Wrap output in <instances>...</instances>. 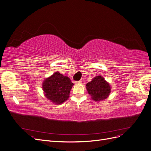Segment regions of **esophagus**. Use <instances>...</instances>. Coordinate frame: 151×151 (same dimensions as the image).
Wrapping results in <instances>:
<instances>
[{"instance_id": "obj_1", "label": "esophagus", "mask_w": 151, "mask_h": 151, "mask_svg": "<svg viewBox=\"0 0 151 151\" xmlns=\"http://www.w3.org/2000/svg\"><path fill=\"white\" fill-rule=\"evenodd\" d=\"M81 81H76L75 82V84H81Z\"/></svg>"}]
</instances>
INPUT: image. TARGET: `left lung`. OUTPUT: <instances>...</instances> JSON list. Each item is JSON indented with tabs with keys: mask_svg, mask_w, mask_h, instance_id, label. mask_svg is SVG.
Instances as JSON below:
<instances>
[{
	"mask_svg": "<svg viewBox=\"0 0 151 151\" xmlns=\"http://www.w3.org/2000/svg\"><path fill=\"white\" fill-rule=\"evenodd\" d=\"M86 89L91 96V98L96 101L106 99L111 92L109 83L100 75L94 77L92 81L87 84Z\"/></svg>",
	"mask_w": 151,
	"mask_h": 151,
	"instance_id": "8db88e82",
	"label": "left lung"
}]
</instances>
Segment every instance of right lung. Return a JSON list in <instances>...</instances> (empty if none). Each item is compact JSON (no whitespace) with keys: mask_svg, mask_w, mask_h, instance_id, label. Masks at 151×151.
<instances>
[{"mask_svg":"<svg viewBox=\"0 0 151 151\" xmlns=\"http://www.w3.org/2000/svg\"><path fill=\"white\" fill-rule=\"evenodd\" d=\"M73 85L67 76L56 72L43 81L42 88L45 97L53 103L60 104L68 99Z\"/></svg>","mask_w":151,"mask_h":151,"instance_id":"obj_1","label":"right lung"}]
</instances>
